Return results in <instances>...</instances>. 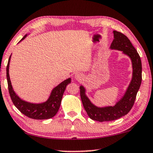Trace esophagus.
Returning a JSON list of instances; mask_svg holds the SVG:
<instances>
[{"label":"esophagus","instance_id":"esophagus-1","mask_svg":"<svg viewBox=\"0 0 153 153\" xmlns=\"http://www.w3.org/2000/svg\"><path fill=\"white\" fill-rule=\"evenodd\" d=\"M74 77L77 80H82V79H83V75L82 74H79V73H77V74L75 75Z\"/></svg>","mask_w":153,"mask_h":153}]
</instances>
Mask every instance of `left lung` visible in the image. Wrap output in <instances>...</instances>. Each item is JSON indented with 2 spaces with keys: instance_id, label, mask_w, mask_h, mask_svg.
<instances>
[{
  "instance_id": "obj_1",
  "label": "left lung",
  "mask_w": 153,
  "mask_h": 153,
  "mask_svg": "<svg viewBox=\"0 0 153 153\" xmlns=\"http://www.w3.org/2000/svg\"><path fill=\"white\" fill-rule=\"evenodd\" d=\"M113 33L114 40L111 43L110 48L122 51L125 54L130 57L132 62L133 76L123 97L118 101L114 106L105 108L97 107L86 97L84 86H79L82 102L87 114L92 120L99 122L114 120L127 114L134 104L142 82V62L137 50L124 34L116 30H114Z\"/></svg>"
}]
</instances>
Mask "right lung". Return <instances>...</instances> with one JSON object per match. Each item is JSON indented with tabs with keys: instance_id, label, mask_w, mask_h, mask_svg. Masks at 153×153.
I'll return each instance as SVG.
<instances>
[{
	"instance_id": "right-lung-1",
	"label": "right lung",
	"mask_w": 153,
	"mask_h": 153,
	"mask_svg": "<svg viewBox=\"0 0 153 153\" xmlns=\"http://www.w3.org/2000/svg\"><path fill=\"white\" fill-rule=\"evenodd\" d=\"M26 36L27 35L24 36L21 41L25 39ZM10 59L11 56H9L7 66V84H8L9 93L14 105L23 114L29 118H33V119L43 120L49 119V118L54 117L59 110L65 90L66 88L67 84L71 83V78L65 79V81L59 84L57 86H56L52 90L49 99L45 102L42 103H31L26 102V101H23L22 99L19 97L13 90L9 74Z\"/></svg>"
}]
</instances>
